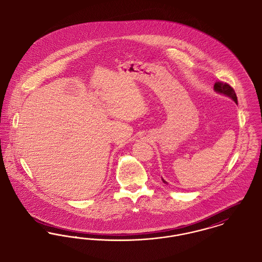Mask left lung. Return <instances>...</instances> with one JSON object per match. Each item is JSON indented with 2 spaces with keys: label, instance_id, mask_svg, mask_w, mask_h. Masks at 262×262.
<instances>
[{
  "label": "left lung",
  "instance_id": "1",
  "mask_svg": "<svg viewBox=\"0 0 262 262\" xmlns=\"http://www.w3.org/2000/svg\"><path fill=\"white\" fill-rule=\"evenodd\" d=\"M214 91L219 94H222V95H225L227 97H229L231 100L235 101L237 103V97H236V94L234 92V90L226 82H222V81H216L214 83ZM162 181L164 183H167L164 180H162Z\"/></svg>",
  "mask_w": 262,
  "mask_h": 262
}]
</instances>
